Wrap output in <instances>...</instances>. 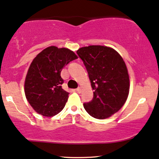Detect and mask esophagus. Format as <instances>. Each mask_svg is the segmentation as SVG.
<instances>
[{
    "instance_id": "obj_1",
    "label": "esophagus",
    "mask_w": 159,
    "mask_h": 159,
    "mask_svg": "<svg viewBox=\"0 0 159 159\" xmlns=\"http://www.w3.org/2000/svg\"><path fill=\"white\" fill-rule=\"evenodd\" d=\"M76 91H77L78 93H81V87H78L77 89H76Z\"/></svg>"
}]
</instances>
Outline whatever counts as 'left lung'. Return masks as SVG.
I'll return each mask as SVG.
<instances>
[{
  "mask_svg": "<svg viewBox=\"0 0 159 159\" xmlns=\"http://www.w3.org/2000/svg\"><path fill=\"white\" fill-rule=\"evenodd\" d=\"M77 53L94 90L93 99L84 103V108L96 119L110 117L123 106L129 94V75L123 59L113 48L103 45L81 48Z\"/></svg>",
  "mask_w": 159,
  "mask_h": 159,
  "instance_id": "left-lung-1",
  "label": "left lung"
}]
</instances>
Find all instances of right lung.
<instances>
[{
	"label": "right lung",
	"instance_id": "add662e5",
	"mask_svg": "<svg viewBox=\"0 0 159 159\" xmlns=\"http://www.w3.org/2000/svg\"><path fill=\"white\" fill-rule=\"evenodd\" d=\"M78 59L68 48L50 46L33 59L26 74L24 90L34 110L45 116H53L63 109L69 92L61 88L62 69Z\"/></svg>",
	"mask_w": 159,
	"mask_h": 159
}]
</instances>
